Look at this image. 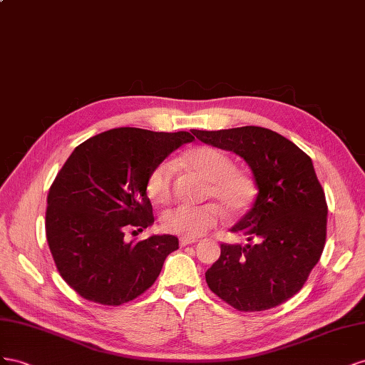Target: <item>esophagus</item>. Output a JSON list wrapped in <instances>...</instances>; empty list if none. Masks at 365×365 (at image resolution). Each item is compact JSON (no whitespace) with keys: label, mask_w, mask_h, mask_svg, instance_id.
<instances>
[{"label":"esophagus","mask_w":365,"mask_h":365,"mask_svg":"<svg viewBox=\"0 0 365 365\" xmlns=\"http://www.w3.org/2000/svg\"><path fill=\"white\" fill-rule=\"evenodd\" d=\"M195 240H192V238H180V246H188V245H194Z\"/></svg>","instance_id":"1"}]
</instances>
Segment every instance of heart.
I'll use <instances>...</instances> for the list:
<instances>
[{"label":"heart","mask_w":365,"mask_h":365,"mask_svg":"<svg viewBox=\"0 0 365 365\" xmlns=\"http://www.w3.org/2000/svg\"><path fill=\"white\" fill-rule=\"evenodd\" d=\"M182 163L195 171L207 182L205 199L219 203L202 206H177L162 217V226L166 232L183 238L205 235L223 218L222 207L231 215H240L252 206L257 186L251 175L235 170L229 155L214 147H197L185 154ZM175 165L170 160L159 163L150 173L147 194L155 205H168L173 200Z\"/></svg>","instance_id":"heart-1"}]
</instances>
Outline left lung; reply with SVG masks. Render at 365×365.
Listing matches in <instances>:
<instances>
[{
    "mask_svg": "<svg viewBox=\"0 0 365 365\" xmlns=\"http://www.w3.org/2000/svg\"><path fill=\"white\" fill-rule=\"evenodd\" d=\"M203 143L232 151L252 171L258 194L231 232L247 245H222L206 283L242 312L272 309L304 286L326 243L327 203L309 155L262 127L192 130Z\"/></svg>",
    "mask_w": 365,
    "mask_h": 365,
    "instance_id": "8db88e82",
    "label": "left lung"
}]
</instances>
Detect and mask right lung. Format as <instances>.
I'll return each mask as SVG.
<instances>
[{
	"label": "right lung",
	"mask_w": 365,
	"mask_h": 365,
	"mask_svg": "<svg viewBox=\"0 0 365 365\" xmlns=\"http://www.w3.org/2000/svg\"><path fill=\"white\" fill-rule=\"evenodd\" d=\"M192 140L188 131L125 127L93 136L70 154L47 195L46 234L61 277L82 298L120 306L158 279L179 238L163 234L134 243L125 231L154 223L148 175Z\"/></svg>",
	"instance_id": "obj_1"
}]
</instances>
